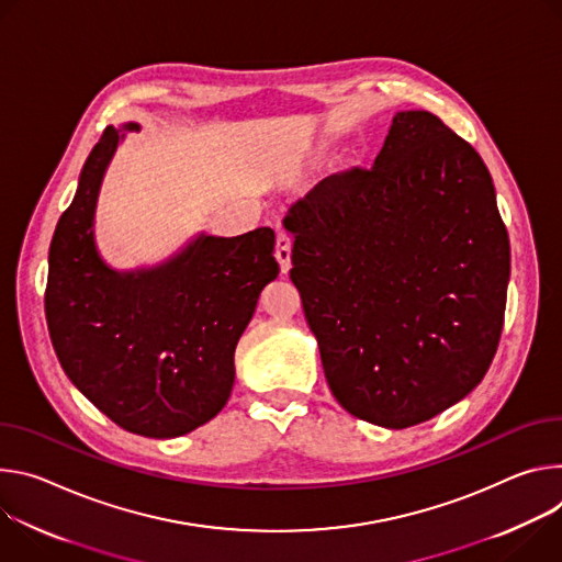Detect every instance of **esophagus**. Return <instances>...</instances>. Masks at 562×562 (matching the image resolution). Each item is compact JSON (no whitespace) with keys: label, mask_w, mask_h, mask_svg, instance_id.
<instances>
[{"label":"esophagus","mask_w":562,"mask_h":562,"mask_svg":"<svg viewBox=\"0 0 562 562\" xmlns=\"http://www.w3.org/2000/svg\"><path fill=\"white\" fill-rule=\"evenodd\" d=\"M290 255H292V240H290V236H288L285 232H279V234H277L274 257H277V261H279L283 274H288V270H290Z\"/></svg>","instance_id":"34e87169"}]
</instances>
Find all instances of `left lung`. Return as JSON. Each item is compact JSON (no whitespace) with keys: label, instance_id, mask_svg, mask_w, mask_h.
Masks as SVG:
<instances>
[{"label":"left lung","instance_id":"obj_1","mask_svg":"<svg viewBox=\"0 0 562 562\" xmlns=\"http://www.w3.org/2000/svg\"><path fill=\"white\" fill-rule=\"evenodd\" d=\"M283 225L290 279L328 386L384 428L464 400L501 341L509 234L480 154L428 111H400L370 169L317 182Z\"/></svg>","mask_w":562,"mask_h":562}]
</instances>
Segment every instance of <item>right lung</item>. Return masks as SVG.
<instances>
[{"mask_svg": "<svg viewBox=\"0 0 562 562\" xmlns=\"http://www.w3.org/2000/svg\"><path fill=\"white\" fill-rule=\"evenodd\" d=\"M122 138L104 130L74 203L57 221L46 324L67 378L95 408L130 432L178 438L216 417L229 400L236 344L261 290L279 274L274 232L199 234L160 266L109 268L95 247L93 216Z\"/></svg>", "mask_w": 562, "mask_h": 562, "instance_id": "add662e5", "label": "right lung"}]
</instances>
